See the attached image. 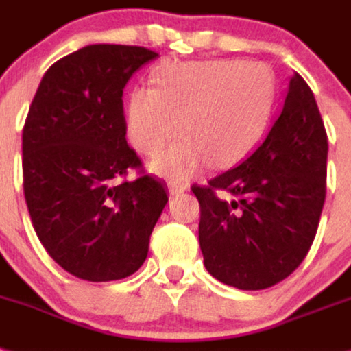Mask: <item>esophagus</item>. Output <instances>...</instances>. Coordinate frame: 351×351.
Listing matches in <instances>:
<instances>
[{
    "instance_id": "esophagus-1",
    "label": "esophagus",
    "mask_w": 351,
    "mask_h": 351,
    "mask_svg": "<svg viewBox=\"0 0 351 351\" xmlns=\"http://www.w3.org/2000/svg\"><path fill=\"white\" fill-rule=\"evenodd\" d=\"M167 189H169V194H171V196H178V194H182L187 191L189 185L178 184V182H169V184H167Z\"/></svg>"
}]
</instances>
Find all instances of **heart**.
I'll use <instances>...</instances> for the list:
<instances>
[{"instance_id": "1", "label": "heart", "mask_w": 351, "mask_h": 351, "mask_svg": "<svg viewBox=\"0 0 351 351\" xmlns=\"http://www.w3.org/2000/svg\"><path fill=\"white\" fill-rule=\"evenodd\" d=\"M155 88L132 90L125 132L141 155L155 157L178 130L184 138L152 162L157 175L187 180L242 160L263 138L276 102V77L261 62L203 60L169 63Z\"/></svg>"}]
</instances>
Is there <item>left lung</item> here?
<instances>
[{
	"label": "left lung",
	"instance_id": "obj_1",
	"mask_svg": "<svg viewBox=\"0 0 351 351\" xmlns=\"http://www.w3.org/2000/svg\"><path fill=\"white\" fill-rule=\"evenodd\" d=\"M327 152L315 95L295 72L254 152L208 185L193 187L201 210L199 247L215 279L239 289H265L302 263L325 203Z\"/></svg>",
	"mask_w": 351,
	"mask_h": 351
}]
</instances>
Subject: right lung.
Masks as SVG:
<instances>
[{
	"label": "right lung",
	"instance_id": "right-lung-1",
	"mask_svg": "<svg viewBox=\"0 0 351 351\" xmlns=\"http://www.w3.org/2000/svg\"><path fill=\"white\" fill-rule=\"evenodd\" d=\"M158 54L95 44L49 66L23 129V187L36 237L63 270L117 281L145 263L167 203L125 139L123 88ZM130 169L136 180H122Z\"/></svg>",
	"mask_w": 351,
	"mask_h": 351
}]
</instances>
